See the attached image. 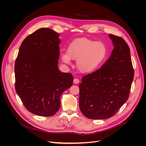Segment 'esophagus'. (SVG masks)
<instances>
[{"label":"esophagus","mask_w":146,"mask_h":146,"mask_svg":"<svg viewBox=\"0 0 146 146\" xmlns=\"http://www.w3.org/2000/svg\"><path fill=\"white\" fill-rule=\"evenodd\" d=\"M79 80L78 79H77V78H75V79H74V80H73V83H75V84H78V83H79Z\"/></svg>","instance_id":"esophagus-1"}]
</instances>
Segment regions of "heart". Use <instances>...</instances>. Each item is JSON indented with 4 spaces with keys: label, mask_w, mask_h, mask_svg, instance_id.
<instances>
[{
    "label": "heart",
    "mask_w": 146,
    "mask_h": 146,
    "mask_svg": "<svg viewBox=\"0 0 146 146\" xmlns=\"http://www.w3.org/2000/svg\"><path fill=\"white\" fill-rule=\"evenodd\" d=\"M108 49L105 44L87 38L74 40L68 45L67 53L61 54L64 63H70L76 60V67L82 73H90L100 66L106 57Z\"/></svg>",
    "instance_id": "1"
}]
</instances>
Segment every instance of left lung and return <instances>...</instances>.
<instances>
[{
    "instance_id": "obj_1",
    "label": "left lung",
    "mask_w": 146,
    "mask_h": 146,
    "mask_svg": "<svg viewBox=\"0 0 146 146\" xmlns=\"http://www.w3.org/2000/svg\"><path fill=\"white\" fill-rule=\"evenodd\" d=\"M114 49L101 68L84 76L79 85V107L92 119L113 117L127 101L134 72L130 50L123 38L109 35Z\"/></svg>"
}]
</instances>
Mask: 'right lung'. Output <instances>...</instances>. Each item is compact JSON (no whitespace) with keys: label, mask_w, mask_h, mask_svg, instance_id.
Instances as JSON below:
<instances>
[{"label":"right lung","mask_w":146,"mask_h":146,"mask_svg":"<svg viewBox=\"0 0 146 146\" xmlns=\"http://www.w3.org/2000/svg\"><path fill=\"white\" fill-rule=\"evenodd\" d=\"M58 35L50 28L37 29L23 41L15 60V90L27 110L39 116L54 115L61 94L73 85L72 74L58 68Z\"/></svg>","instance_id":"obj_1"}]
</instances>
